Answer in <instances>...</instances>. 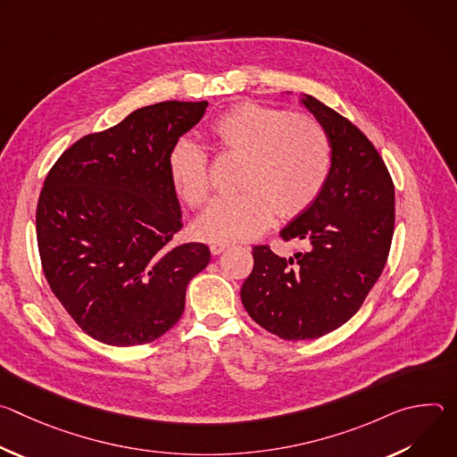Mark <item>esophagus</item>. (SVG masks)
<instances>
[{"label":"esophagus","mask_w":457,"mask_h":457,"mask_svg":"<svg viewBox=\"0 0 457 457\" xmlns=\"http://www.w3.org/2000/svg\"><path fill=\"white\" fill-rule=\"evenodd\" d=\"M228 247H229L228 242H212V244H210V249H212L213 254H220V253L226 251Z\"/></svg>","instance_id":"obj_1"}]
</instances>
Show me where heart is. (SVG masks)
Here are the masks:
<instances>
[{
    "label": "heart",
    "mask_w": 457,
    "mask_h": 457,
    "mask_svg": "<svg viewBox=\"0 0 457 457\" xmlns=\"http://www.w3.org/2000/svg\"><path fill=\"white\" fill-rule=\"evenodd\" d=\"M210 134L224 154L242 157L238 187L220 197L197 220V233L212 242L249 240L266 231L275 215L295 217L321 195L333 168L325 128L311 115L258 103H240L217 117ZM168 171L179 197L203 206L212 191L206 148L180 139L170 152Z\"/></svg>",
    "instance_id": "b5f03b06"
}]
</instances>
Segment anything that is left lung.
<instances>
[{"mask_svg":"<svg viewBox=\"0 0 457 457\" xmlns=\"http://www.w3.org/2000/svg\"><path fill=\"white\" fill-rule=\"evenodd\" d=\"M325 128L333 168L320 197L280 237L291 258L254 245L240 298L249 316L284 340L328 335L356 314L378 282L395 233V184L378 150L349 119L311 96L300 99Z\"/></svg>","mask_w":457,"mask_h":457,"instance_id":"obj_1","label":"left lung"}]
</instances>
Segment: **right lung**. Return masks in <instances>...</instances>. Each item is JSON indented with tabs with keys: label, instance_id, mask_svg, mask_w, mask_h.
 I'll use <instances>...</instances> for the list:
<instances>
[{
	"label": "right lung",
	"instance_id": "obj_1",
	"mask_svg": "<svg viewBox=\"0 0 457 457\" xmlns=\"http://www.w3.org/2000/svg\"><path fill=\"white\" fill-rule=\"evenodd\" d=\"M206 101L143 106L85 136L50 168L36 233L46 282L92 338L150 344L179 321L189 280L210 264L201 242L175 245L180 206L168 171Z\"/></svg>",
	"mask_w": 457,
	"mask_h": 457
}]
</instances>
